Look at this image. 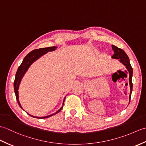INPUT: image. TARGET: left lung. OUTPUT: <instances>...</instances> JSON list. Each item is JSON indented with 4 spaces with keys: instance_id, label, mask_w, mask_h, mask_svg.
<instances>
[{
    "instance_id": "obj_1",
    "label": "left lung",
    "mask_w": 146,
    "mask_h": 146,
    "mask_svg": "<svg viewBox=\"0 0 146 146\" xmlns=\"http://www.w3.org/2000/svg\"><path fill=\"white\" fill-rule=\"evenodd\" d=\"M112 49L114 52V54H113L112 58L113 59H117V60H119L124 66H125L127 70L128 71L129 73V85H130V95H129V102L131 100V94L132 92V73H133V70L131 66V64L130 63V60L128 57L127 54L125 51L123 49H120L119 48H117V46L111 45Z\"/></svg>"
}]
</instances>
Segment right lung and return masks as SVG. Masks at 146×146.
Listing matches in <instances>:
<instances>
[{
  "mask_svg": "<svg viewBox=\"0 0 146 146\" xmlns=\"http://www.w3.org/2000/svg\"><path fill=\"white\" fill-rule=\"evenodd\" d=\"M56 48H57V47H56V46H52V47H48V48H39L38 49H35V50L31 51L29 54H27L25 58H24L23 62H22V63L21 64L20 66H19L17 71L16 72V74H15V80L14 82V88L15 97H16V100L17 101V103L21 108H22L21 105L19 102V100L18 90H19V85H20V83L21 82V80L23 78L24 74L26 73L27 70H28V68H29L31 65L35 61H36L40 57H41L42 55H44L46 53H47L48 52L54 51ZM64 100H65V98H64V100H63V106H62L60 108V109H59L56 111V112L53 113V114L49 115H48V116L35 117V116L31 115L29 114L28 113H27V114H29V115H31L33 117L37 118V119H46V118L52 116V115H54L59 113L61 110V109L63 108V107Z\"/></svg>",
  "mask_w": 146,
  "mask_h": 146,
  "instance_id": "right-lung-1",
  "label": "right lung"
}]
</instances>
